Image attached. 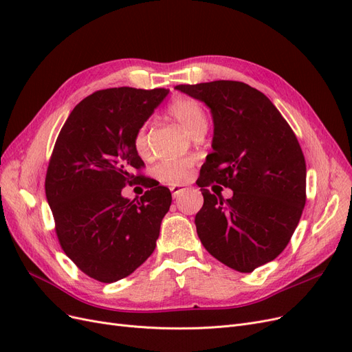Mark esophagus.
Instances as JSON below:
<instances>
[{
  "instance_id": "1",
  "label": "esophagus",
  "mask_w": 352,
  "mask_h": 352,
  "mask_svg": "<svg viewBox=\"0 0 352 352\" xmlns=\"http://www.w3.org/2000/svg\"><path fill=\"white\" fill-rule=\"evenodd\" d=\"M170 190H172V195H173V198H177L180 194H182L184 192V190H185V188H172V189H170Z\"/></svg>"
}]
</instances>
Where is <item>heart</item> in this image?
<instances>
[{
  "mask_svg": "<svg viewBox=\"0 0 352 352\" xmlns=\"http://www.w3.org/2000/svg\"><path fill=\"white\" fill-rule=\"evenodd\" d=\"M168 113L175 119L182 123L186 129L197 135L206 133L208 127V117L206 109L202 104L192 98H177L168 105ZM150 124L145 123L135 135V150L138 154L146 157L151 150V140H150ZM194 162L192 160H164L154 167V176L162 184L170 186H180L186 184L192 173Z\"/></svg>",
  "mask_w": 352,
  "mask_h": 352,
  "instance_id": "obj_1",
  "label": "heart"
}]
</instances>
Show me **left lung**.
Listing matches in <instances>:
<instances>
[{"label":"left lung","instance_id":"left-lung-1","mask_svg":"<svg viewBox=\"0 0 352 352\" xmlns=\"http://www.w3.org/2000/svg\"><path fill=\"white\" fill-rule=\"evenodd\" d=\"M206 102L212 151L197 180L204 206L197 233L212 257L241 273L274 260L289 243L305 206V158L294 131L263 92L236 80L177 85ZM234 190L225 200L206 188Z\"/></svg>","mask_w":352,"mask_h":352}]
</instances>
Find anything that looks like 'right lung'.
Here are the masks:
<instances>
[{
    "instance_id": "add662e5",
    "label": "right lung",
    "mask_w": 352,
    "mask_h": 352,
    "mask_svg": "<svg viewBox=\"0 0 352 352\" xmlns=\"http://www.w3.org/2000/svg\"><path fill=\"white\" fill-rule=\"evenodd\" d=\"M167 94L127 87L94 92L73 109L52 150L45 195L58 242L98 282L126 278L155 250L172 194L140 173L145 164L135 135ZM133 183L148 188L140 200L121 195Z\"/></svg>"
}]
</instances>
